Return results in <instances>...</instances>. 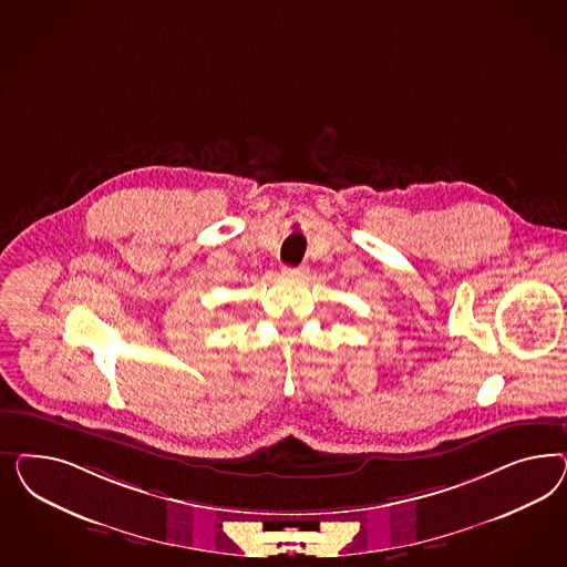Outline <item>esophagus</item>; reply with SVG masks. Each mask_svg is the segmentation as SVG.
<instances>
[{
	"label": "esophagus",
	"mask_w": 567,
	"mask_h": 567,
	"mask_svg": "<svg viewBox=\"0 0 567 567\" xmlns=\"http://www.w3.org/2000/svg\"><path fill=\"white\" fill-rule=\"evenodd\" d=\"M308 266H287V268H282V276L285 278H295V280H299V278H306L308 276Z\"/></svg>",
	"instance_id": "34e87169"
}]
</instances>
